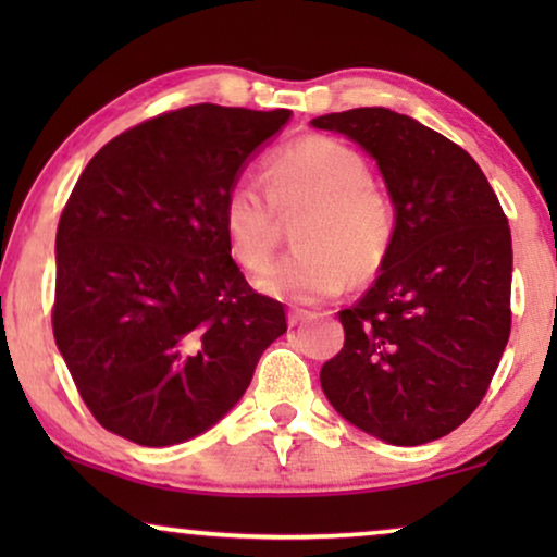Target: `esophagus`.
I'll use <instances>...</instances> for the list:
<instances>
[{
    "label": "esophagus",
    "mask_w": 557,
    "mask_h": 557,
    "mask_svg": "<svg viewBox=\"0 0 557 557\" xmlns=\"http://www.w3.org/2000/svg\"><path fill=\"white\" fill-rule=\"evenodd\" d=\"M307 317H309V311H301V309L288 311V326H299Z\"/></svg>",
    "instance_id": "obj_1"
}]
</instances>
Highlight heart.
<instances>
[{
	"label": "heart",
	"mask_w": 557,
	"mask_h": 557,
	"mask_svg": "<svg viewBox=\"0 0 557 557\" xmlns=\"http://www.w3.org/2000/svg\"><path fill=\"white\" fill-rule=\"evenodd\" d=\"M296 246L256 278L288 304H319L368 278L383 265L395 235L391 197L372 185L360 151L332 136H309L278 151L265 166V193L240 180L223 202V235L233 261L261 271L278 246V215L294 218Z\"/></svg>",
	"instance_id": "heart-1"
}]
</instances>
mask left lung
<instances>
[{
  "label": "left lung",
  "mask_w": 557,
  "mask_h": 557,
  "mask_svg": "<svg viewBox=\"0 0 557 557\" xmlns=\"http://www.w3.org/2000/svg\"><path fill=\"white\" fill-rule=\"evenodd\" d=\"M375 159L395 208L380 276L339 311L345 347L324 362L334 410L385 444L421 446L482 403L512 326V235L459 144L391 109L311 121Z\"/></svg>",
  "instance_id": "obj_1"
}]
</instances>
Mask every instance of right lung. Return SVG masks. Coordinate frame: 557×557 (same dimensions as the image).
Here are the masks:
<instances>
[{
	"label": "right lung",
	"mask_w": 557,
	"mask_h": 557,
	"mask_svg": "<svg viewBox=\"0 0 557 557\" xmlns=\"http://www.w3.org/2000/svg\"><path fill=\"white\" fill-rule=\"evenodd\" d=\"M292 111L197 103L111 139L75 182L55 235L52 334L83 403L139 446L200 436L243 398L286 332L223 235L248 157Z\"/></svg>",
	"instance_id": "add662e5"
}]
</instances>
